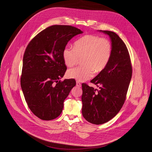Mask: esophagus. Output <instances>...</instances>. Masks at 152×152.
Returning <instances> with one entry per match:
<instances>
[{
  "label": "esophagus",
  "instance_id": "1",
  "mask_svg": "<svg viewBox=\"0 0 152 152\" xmlns=\"http://www.w3.org/2000/svg\"><path fill=\"white\" fill-rule=\"evenodd\" d=\"M76 86H77L78 87H80L82 86V84L79 82H76Z\"/></svg>",
  "mask_w": 152,
  "mask_h": 152
}]
</instances>
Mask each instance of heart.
Segmentation results:
<instances>
[{
    "label": "heart",
    "instance_id": "b5f03b06",
    "mask_svg": "<svg viewBox=\"0 0 152 152\" xmlns=\"http://www.w3.org/2000/svg\"><path fill=\"white\" fill-rule=\"evenodd\" d=\"M110 41L94 35H85L74 43V47H65L62 56L65 65L72 67L82 58L80 66L67 71L68 78L85 82L93 77L94 72L99 73L106 67L112 54Z\"/></svg>",
    "mask_w": 152,
    "mask_h": 152
}]
</instances>
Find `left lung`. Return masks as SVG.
<instances>
[{
	"mask_svg": "<svg viewBox=\"0 0 152 152\" xmlns=\"http://www.w3.org/2000/svg\"><path fill=\"white\" fill-rule=\"evenodd\" d=\"M109 35L112 44L110 59L104 70L91 82L94 89L82 84V115L88 122L102 124L115 117L124 104L132 77L128 49L118 35L112 31H99Z\"/></svg>",
	"mask_w": 152,
	"mask_h": 152,
	"instance_id": "obj_1",
	"label": "left lung"
}]
</instances>
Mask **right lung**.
Returning <instances> with one entry per match:
<instances>
[{
	"label": "right lung",
	"instance_id": "obj_1",
	"mask_svg": "<svg viewBox=\"0 0 152 152\" xmlns=\"http://www.w3.org/2000/svg\"><path fill=\"white\" fill-rule=\"evenodd\" d=\"M81 34L80 29L70 25L50 26L34 37L25 49L21 86L29 108L42 120L58 117L64 100L76 86L75 79H59L67 69L63 51L72 37Z\"/></svg>",
	"mask_w": 152,
	"mask_h": 152
}]
</instances>
